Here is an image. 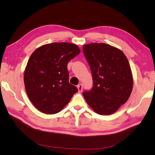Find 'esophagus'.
I'll return each mask as SVG.
<instances>
[{"label":"esophagus","instance_id":"1","mask_svg":"<svg viewBox=\"0 0 155 155\" xmlns=\"http://www.w3.org/2000/svg\"><path fill=\"white\" fill-rule=\"evenodd\" d=\"M77 87H78V91L79 92H82V91H83V84H79L77 86Z\"/></svg>","mask_w":155,"mask_h":155}]
</instances>
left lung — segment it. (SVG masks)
I'll return each mask as SVG.
<instances>
[{
  "label": "left lung",
  "instance_id": "1",
  "mask_svg": "<svg viewBox=\"0 0 155 155\" xmlns=\"http://www.w3.org/2000/svg\"><path fill=\"white\" fill-rule=\"evenodd\" d=\"M93 84L83 93L88 105L99 114L115 113L129 98L133 77L126 56L119 49L104 43L83 46Z\"/></svg>",
  "mask_w": 155,
  "mask_h": 155
}]
</instances>
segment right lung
Returning a JSON list of instances; mask_svg holds the SVG:
<instances>
[{
	"label": "right lung",
	"mask_w": 155,
	"mask_h": 155,
	"mask_svg": "<svg viewBox=\"0 0 155 155\" xmlns=\"http://www.w3.org/2000/svg\"><path fill=\"white\" fill-rule=\"evenodd\" d=\"M80 52L74 44L54 42L42 46L31 54L24 74L25 89L42 113H58L78 92L68 82L67 64Z\"/></svg>",
	"instance_id": "add662e5"
}]
</instances>
